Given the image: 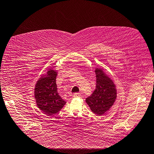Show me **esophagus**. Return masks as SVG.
Masks as SVG:
<instances>
[{
	"label": "esophagus",
	"mask_w": 154,
	"mask_h": 154,
	"mask_svg": "<svg viewBox=\"0 0 154 154\" xmlns=\"http://www.w3.org/2000/svg\"><path fill=\"white\" fill-rule=\"evenodd\" d=\"M73 97H81V96H82V95L81 94H79V93H75L74 94H73Z\"/></svg>",
	"instance_id": "1"
}]
</instances>
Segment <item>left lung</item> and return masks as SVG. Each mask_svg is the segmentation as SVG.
<instances>
[{"instance_id": "obj_1", "label": "left lung", "mask_w": 154, "mask_h": 154, "mask_svg": "<svg viewBox=\"0 0 154 154\" xmlns=\"http://www.w3.org/2000/svg\"><path fill=\"white\" fill-rule=\"evenodd\" d=\"M96 88L85 102L94 114L101 116L109 111L117 97V89L114 81L103 68H96Z\"/></svg>"}]
</instances>
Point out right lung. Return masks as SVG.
<instances>
[{
	"label": "right lung",
	"mask_w": 154,
	"mask_h": 154,
	"mask_svg": "<svg viewBox=\"0 0 154 154\" xmlns=\"http://www.w3.org/2000/svg\"><path fill=\"white\" fill-rule=\"evenodd\" d=\"M58 71L52 67L42 75L36 83L34 96L38 108L46 116H52L60 111L66 102L58 95L56 84Z\"/></svg>",
	"instance_id": "1"
}]
</instances>
